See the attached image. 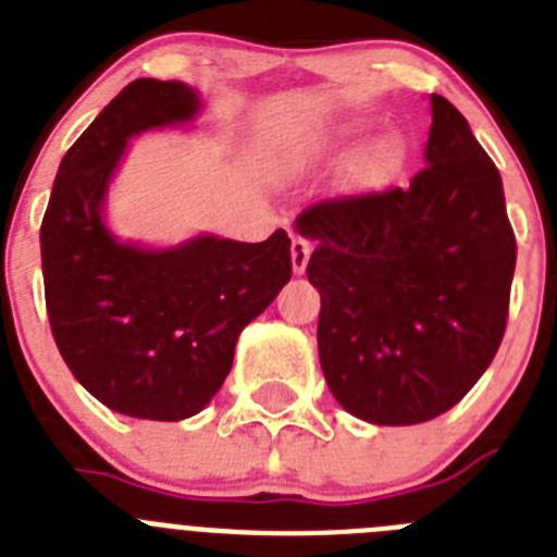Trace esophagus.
<instances>
[{
	"instance_id": "esophagus-1",
	"label": "esophagus",
	"mask_w": 557,
	"mask_h": 557,
	"mask_svg": "<svg viewBox=\"0 0 557 557\" xmlns=\"http://www.w3.org/2000/svg\"><path fill=\"white\" fill-rule=\"evenodd\" d=\"M289 253H293V270L298 275L307 270V262H309V253H312V243H309L307 236H293V245H289Z\"/></svg>"
}]
</instances>
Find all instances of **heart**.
<instances>
[{
	"label": "heart",
	"instance_id": "1",
	"mask_svg": "<svg viewBox=\"0 0 557 557\" xmlns=\"http://www.w3.org/2000/svg\"><path fill=\"white\" fill-rule=\"evenodd\" d=\"M354 131H357V127H343L334 139H348ZM301 147H314V141H307V145ZM398 159H401V141H398L393 133H387V136H382V139H376L371 147L362 150V156L357 159V172L362 178H376V175L391 172L393 166L398 164Z\"/></svg>",
	"mask_w": 557,
	"mask_h": 557
}]
</instances>
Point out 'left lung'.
I'll return each mask as SVG.
<instances>
[{
	"label": "left lung",
	"mask_w": 557,
	"mask_h": 557,
	"mask_svg": "<svg viewBox=\"0 0 557 557\" xmlns=\"http://www.w3.org/2000/svg\"><path fill=\"white\" fill-rule=\"evenodd\" d=\"M424 164L407 186L312 203L318 354L343 410L410 426L451 410L508 323L516 236L499 170L446 97L432 95Z\"/></svg>",
	"instance_id": "obj_1"
}]
</instances>
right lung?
<instances>
[{"mask_svg":"<svg viewBox=\"0 0 557 557\" xmlns=\"http://www.w3.org/2000/svg\"><path fill=\"white\" fill-rule=\"evenodd\" d=\"M181 81L125 86L69 147L41 223L44 295L63 362L122 416L184 421L220 391L236 337L293 275L289 236H195L178 248L120 243L102 220L127 139L195 120Z\"/></svg>","mask_w":557,"mask_h":557,"instance_id":"add662e5","label":"right lung"}]
</instances>
